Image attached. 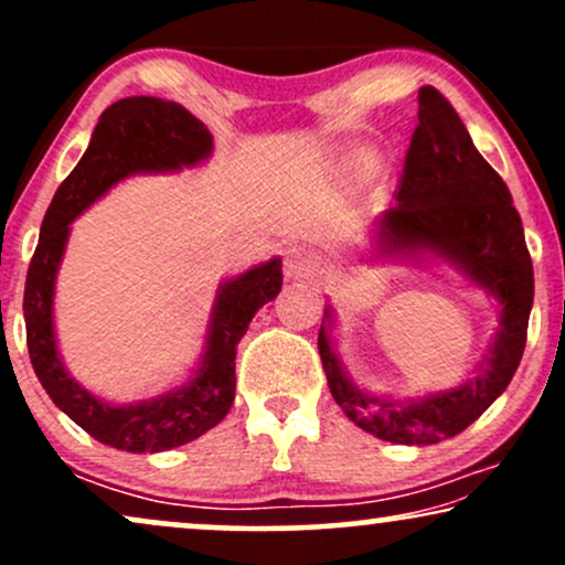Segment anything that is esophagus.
<instances>
[{
    "mask_svg": "<svg viewBox=\"0 0 565 565\" xmlns=\"http://www.w3.org/2000/svg\"><path fill=\"white\" fill-rule=\"evenodd\" d=\"M284 270H287L289 278H308L319 270V257L310 249H302V246H291L284 255Z\"/></svg>",
    "mask_w": 565,
    "mask_h": 565,
    "instance_id": "esophagus-1",
    "label": "esophagus"
}]
</instances>
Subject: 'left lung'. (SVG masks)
<instances>
[{"mask_svg":"<svg viewBox=\"0 0 565 565\" xmlns=\"http://www.w3.org/2000/svg\"><path fill=\"white\" fill-rule=\"evenodd\" d=\"M417 116L395 204L374 220L364 252L374 263L449 265L497 300L499 327L468 380L417 398H393L350 380L332 337L334 308H323L319 353L337 406L361 430L404 446L454 438L494 404L521 364L534 305V268L504 180L438 89H419Z\"/></svg>","mask_w":565,"mask_h":565,"instance_id":"obj_1","label":"left lung"}]
</instances>
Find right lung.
Listing matches in <instances>:
<instances>
[{
    "mask_svg": "<svg viewBox=\"0 0 565 565\" xmlns=\"http://www.w3.org/2000/svg\"><path fill=\"white\" fill-rule=\"evenodd\" d=\"M210 129L180 103L125 97L97 119L87 151L63 180L42 220L23 291L25 342L31 366L53 404L100 444L121 451H167L212 430L236 398V345L257 310L281 291V257L252 265L220 281L204 353L188 380L153 398L114 404L76 382L57 350L55 281L71 236V223L132 174L191 170L212 157Z\"/></svg>",
    "mask_w": 565,
    "mask_h": 565,
    "instance_id": "obj_1",
    "label": "right lung"
}]
</instances>
